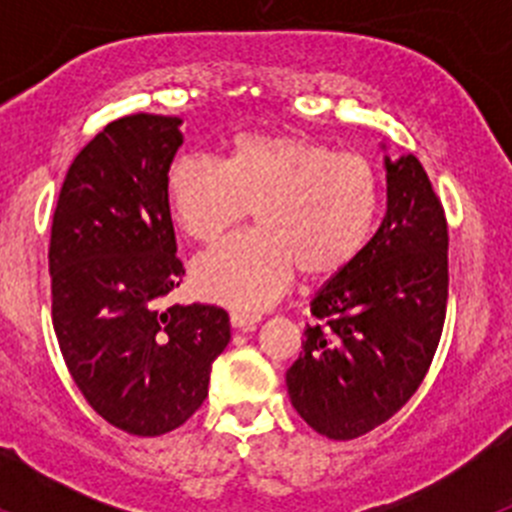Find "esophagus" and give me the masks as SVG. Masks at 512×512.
I'll return each mask as SVG.
<instances>
[{
    "instance_id": "34e87169",
    "label": "esophagus",
    "mask_w": 512,
    "mask_h": 512,
    "mask_svg": "<svg viewBox=\"0 0 512 512\" xmlns=\"http://www.w3.org/2000/svg\"><path fill=\"white\" fill-rule=\"evenodd\" d=\"M230 323L233 328L243 330V333H251L259 325V315H246V312H230Z\"/></svg>"
}]
</instances>
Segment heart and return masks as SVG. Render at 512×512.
<instances>
[{"label": "heart", "instance_id": "obj_1", "mask_svg": "<svg viewBox=\"0 0 512 512\" xmlns=\"http://www.w3.org/2000/svg\"><path fill=\"white\" fill-rule=\"evenodd\" d=\"M176 228L217 241L253 210L256 233L228 238L192 266L197 295L259 312L287 292L295 269L325 279L364 251L382 207V176L356 153L292 133L233 138L223 161L179 158L166 174Z\"/></svg>", "mask_w": 512, "mask_h": 512}]
</instances>
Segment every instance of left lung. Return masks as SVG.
I'll list each match as a JSON object with an SVG mask.
<instances>
[{
    "label": "left lung",
    "instance_id": "8db88e82",
    "mask_svg": "<svg viewBox=\"0 0 512 512\" xmlns=\"http://www.w3.org/2000/svg\"><path fill=\"white\" fill-rule=\"evenodd\" d=\"M387 215L310 302L302 354L287 369L292 408L320 436L351 441L415 395L446 320L449 225L415 156L390 161Z\"/></svg>",
    "mask_w": 512,
    "mask_h": 512
}]
</instances>
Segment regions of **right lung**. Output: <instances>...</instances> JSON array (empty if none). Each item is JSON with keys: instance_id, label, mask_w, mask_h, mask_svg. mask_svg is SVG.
Returning a JSON list of instances; mask_svg holds the SVG:
<instances>
[{"instance_id": "obj_1", "label": "right lung", "mask_w": 512, "mask_h": 512, "mask_svg": "<svg viewBox=\"0 0 512 512\" xmlns=\"http://www.w3.org/2000/svg\"><path fill=\"white\" fill-rule=\"evenodd\" d=\"M182 120L120 117L74 158L53 212V328L81 395L133 436H164L207 397L230 341L223 307L158 310L184 274L166 200Z\"/></svg>"}]
</instances>
